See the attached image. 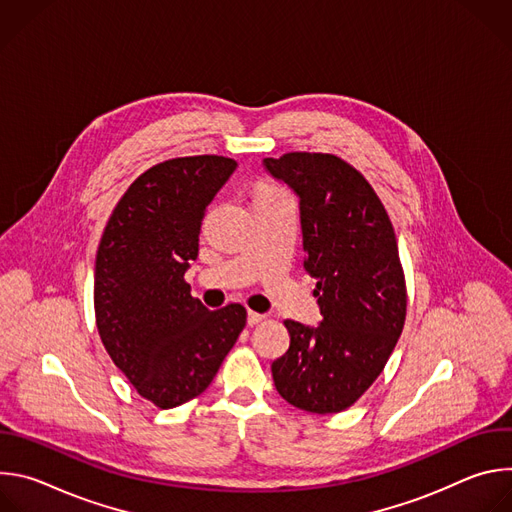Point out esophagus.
<instances>
[{"label": "esophagus", "mask_w": 512, "mask_h": 512, "mask_svg": "<svg viewBox=\"0 0 512 512\" xmlns=\"http://www.w3.org/2000/svg\"><path fill=\"white\" fill-rule=\"evenodd\" d=\"M263 320H265L263 314H257V312H251V310H249V314H247V324H249V326H255V324H259V322H263Z\"/></svg>", "instance_id": "1"}]
</instances>
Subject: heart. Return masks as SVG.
<instances>
[{"label":"heart","mask_w":512,"mask_h":512,"mask_svg":"<svg viewBox=\"0 0 512 512\" xmlns=\"http://www.w3.org/2000/svg\"><path fill=\"white\" fill-rule=\"evenodd\" d=\"M263 192H269V190H263Z\"/></svg>","instance_id":"heart-1"}]
</instances>
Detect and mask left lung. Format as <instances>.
Wrapping results in <instances>:
<instances>
[{"instance_id":"left-lung-1","label":"left lung","mask_w":512,"mask_h":512,"mask_svg":"<svg viewBox=\"0 0 512 512\" xmlns=\"http://www.w3.org/2000/svg\"><path fill=\"white\" fill-rule=\"evenodd\" d=\"M263 168L300 198L304 267L322 314L318 326L285 320L289 348L271 364L273 383L289 405L338 413L375 383L405 324L395 231L371 184L332 154L291 152Z\"/></svg>"}]
</instances>
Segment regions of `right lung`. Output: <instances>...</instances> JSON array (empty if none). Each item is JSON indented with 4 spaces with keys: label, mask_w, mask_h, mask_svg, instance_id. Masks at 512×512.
<instances>
[{
    "label": "right lung",
    "mask_w": 512,
    "mask_h": 512,
    "mask_svg": "<svg viewBox=\"0 0 512 512\" xmlns=\"http://www.w3.org/2000/svg\"><path fill=\"white\" fill-rule=\"evenodd\" d=\"M237 162L194 156L143 172L117 202L95 261L101 340L135 391L162 409L198 397L247 322L241 304L208 310L184 273L206 206Z\"/></svg>",
    "instance_id": "add662e5"
}]
</instances>
